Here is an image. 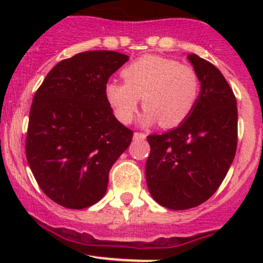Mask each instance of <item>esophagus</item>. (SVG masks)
I'll use <instances>...</instances> for the list:
<instances>
[{"instance_id":"obj_1","label":"esophagus","mask_w":263,"mask_h":263,"mask_svg":"<svg viewBox=\"0 0 263 263\" xmlns=\"http://www.w3.org/2000/svg\"><path fill=\"white\" fill-rule=\"evenodd\" d=\"M146 139V135L141 134V132H135L134 134V140L135 141H140V140Z\"/></svg>"}]
</instances>
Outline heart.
<instances>
[{
  "instance_id": "b5f03b06",
  "label": "heart",
  "mask_w": 263,
  "mask_h": 263,
  "mask_svg": "<svg viewBox=\"0 0 263 263\" xmlns=\"http://www.w3.org/2000/svg\"><path fill=\"white\" fill-rule=\"evenodd\" d=\"M124 82L105 84L108 104L121 123L134 121L141 98L145 112L142 126L160 122L166 128L179 126L195 109L201 92V81L192 66L172 58L147 54L137 58L122 70Z\"/></svg>"
}]
</instances>
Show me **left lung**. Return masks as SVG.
<instances>
[{
    "label": "left lung",
    "instance_id": "8db88e82",
    "mask_svg": "<svg viewBox=\"0 0 263 263\" xmlns=\"http://www.w3.org/2000/svg\"><path fill=\"white\" fill-rule=\"evenodd\" d=\"M187 58L201 81L195 109L177 128L147 136L148 192L171 210H187L209 200L224 181L237 151L233 90L213 63L195 53Z\"/></svg>",
    "mask_w": 263,
    "mask_h": 263
}]
</instances>
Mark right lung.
Here are the masks:
<instances>
[{
    "label": "right lung",
    "instance_id": "add662e5",
    "mask_svg": "<svg viewBox=\"0 0 263 263\" xmlns=\"http://www.w3.org/2000/svg\"><path fill=\"white\" fill-rule=\"evenodd\" d=\"M128 61L113 50L82 52L54 66L34 95L26 159L44 193L67 209H86L107 192L113 164L132 131L113 115L104 94Z\"/></svg>",
    "mask_w": 263,
    "mask_h": 263
}]
</instances>
